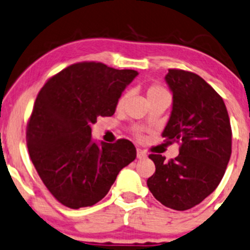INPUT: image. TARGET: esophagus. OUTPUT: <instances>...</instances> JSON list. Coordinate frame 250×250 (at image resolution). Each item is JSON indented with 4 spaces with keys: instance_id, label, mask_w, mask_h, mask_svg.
Returning <instances> with one entry per match:
<instances>
[{
    "instance_id": "esophagus-1",
    "label": "esophagus",
    "mask_w": 250,
    "mask_h": 250,
    "mask_svg": "<svg viewBox=\"0 0 250 250\" xmlns=\"http://www.w3.org/2000/svg\"><path fill=\"white\" fill-rule=\"evenodd\" d=\"M136 157H138L139 159H145L146 157H147V154H146L145 151H143V149L138 148V149H136Z\"/></svg>"
}]
</instances>
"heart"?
<instances>
[{
	"label": "heart",
	"instance_id": "obj_1",
	"mask_svg": "<svg viewBox=\"0 0 250 250\" xmlns=\"http://www.w3.org/2000/svg\"><path fill=\"white\" fill-rule=\"evenodd\" d=\"M146 94H147V99H152V98H156V97H159V96H163V94H167V92L165 91V88H163L160 85H157V83H152V85H149L148 87H147L146 90ZM125 99H127V93H122L120 96V98L117 99V107L118 109H121V107L123 106V104H125ZM136 135L140 136V133L136 132Z\"/></svg>",
	"mask_w": 250,
	"mask_h": 250
}]
</instances>
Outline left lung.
<instances>
[{
  "label": "left lung",
  "instance_id": "obj_1",
  "mask_svg": "<svg viewBox=\"0 0 250 250\" xmlns=\"http://www.w3.org/2000/svg\"><path fill=\"white\" fill-rule=\"evenodd\" d=\"M172 111L162 136L180 144V154L165 160L149 154L156 172L147 187L164 206L186 211L206 199L222 181L231 156L230 118L222 97L198 74L169 69Z\"/></svg>",
  "mask_w": 250,
  "mask_h": 250
}]
</instances>
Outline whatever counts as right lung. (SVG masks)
<instances>
[{
	"instance_id": "1",
	"label": "right lung",
	"mask_w": 250,
	"mask_h": 250,
	"mask_svg": "<svg viewBox=\"0 0 250 250\" xmlns=\"http://www.w3.org/2000/svg\"><path fill=\"white\" fill-rule=\"evenodd\" d=\"M136 75L133 69L79 62L39 91L26 130L28 153L45 187L64 206H93L135 159L129 140L93 143L91 125L99 116L115 114L117 99Z\"/></svg>"
}]
</instances>
